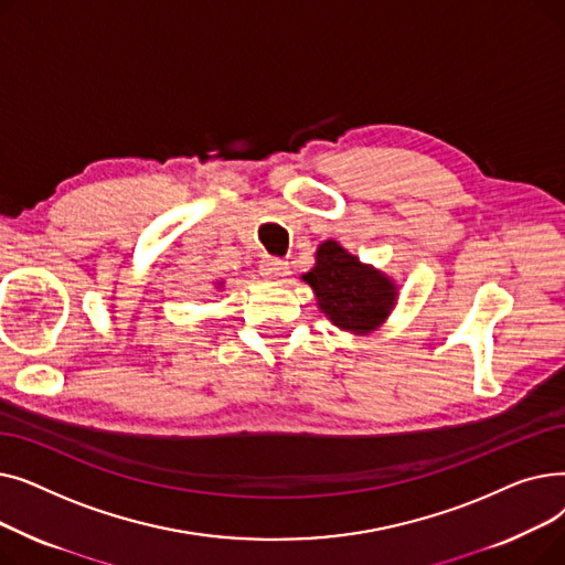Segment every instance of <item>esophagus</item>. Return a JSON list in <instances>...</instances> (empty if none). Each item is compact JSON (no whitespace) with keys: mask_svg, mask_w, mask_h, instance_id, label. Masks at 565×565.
<instances>
[{"mask_svg":"<svg viewBox=\"0 0 565 565\" xmlns=\"http://www.w3.org/2000/svg\"><path fill=\"white\" fill-rule=\"evenodd\" d=\"M260 275L267 279V281H277V284H284L290 275V267L286 260H279V258H267L260 263Z\"/></svg>","mask_w":565,"mask_h":565,"instance_id":"esophagus-1","label":"esophagus"}]
</instances>
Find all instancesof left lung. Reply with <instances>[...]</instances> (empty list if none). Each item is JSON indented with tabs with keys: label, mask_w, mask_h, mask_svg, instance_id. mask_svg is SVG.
I'll list each match as a JSON object with an SVG mask.
<instances>
[{
	"label": "left lung",
	"mask_w": 565,
	"mask_h": 565,
	"mask_svg": "<svg viewBox=\"0 0 565 565\" xmlns=\"http://www.w3.org/2000/svg\"><path fill=\"white\" fill-rule=\"evenodd\" d=\"M302 281L311 286L320 313L358 337L375 332L398 305V284L337 241L318 245L316 263Z\"/></svg>",
	"instance_id": "1"
}]
</instances>
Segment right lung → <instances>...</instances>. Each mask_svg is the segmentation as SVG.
<instances>
[{"label": "right lung", "instance_id": "right-lung-1", "mask_svg": "<svg viewBox=\"0 0 565 565\" xmlns=\"http://www.w3.org/2000/svg\"><path fill=\"white\" fill-rule=\"evenodd\" d=\"M224 286V281H215V288H222Z\"/></svg>", "mask_w": 565, "mask_h": 565}]
</instances>
